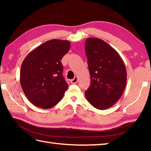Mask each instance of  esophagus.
Here are the masks:
<instances>
[{
  "label": "esophagus",
  "instance_id": "obj_1",
  "mask_svg": "<svg viewBox=\"0 0 151 151\" xmlns=\"http://www.w3.org/2000/svg\"><path fill=\"white\" fill-rule=\"evenodd\" d=\"M77 82H78V77H77V76H75L74 78L70 81V83L72 84H75V83H77Z\"/></svg>",
  "mask_w": 151,
  "mask_h": 151
}]
</instances>
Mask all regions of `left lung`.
I'll list each match as a JSON object with an SVG mask.
<instances>
[{"mask_svg":"<svg viewBox=\"0 0 151 151\" xmlns=\"http://www.w3.org/2000/svg\"><path fill=\"white\" fill-rule=\"evenodd\" d=\"M85 52L91 76L86 98L94 108L107 109L119 100L124 91V63L115 49L98 38L86 39Z\"/></svg>","mask_w":151,"mask_h":151,"instance_id":"left-lung-1","label":"left lung"}]
</instances>
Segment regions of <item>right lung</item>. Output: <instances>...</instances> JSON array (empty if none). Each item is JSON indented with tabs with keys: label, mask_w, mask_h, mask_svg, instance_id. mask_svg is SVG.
Here are the masks:
<instances>
[{
	"label": "right lung",
	"mask_w": 151,
	"mask_h": 151,
	"mask_svg": "<svg viewBox=\"0 0 151 151\" xmlns=\"http://www.w3.org/2000/svg\"><path fill=\"white\" fill-rule=\"evenodd\" d=\"M68 40L52 39L28 54L20 72L21 87L32 104L47 109L56 105L67 90L62 75L63 57L68 52Z\"/></svg>",
	"instance_id": "obj_1"
}]
</instances>
